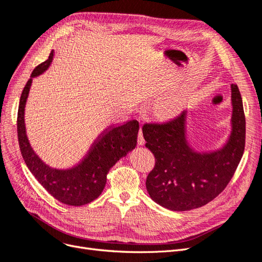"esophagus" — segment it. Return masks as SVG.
I'll return each mask as SVG.
<instances>
[{
  "instance_id": "obj_1",
  "label": "esophagus",
  "mask_w": 262,
  "mask_h": 262,
  "mask_svg": "<svg viewBox=\"0 0 262 262\" xmlns=\"http://www.w3.org/2000/svg\"><path fill=\"white\" fill-rule=\"evenodd\" d=\"M138 143H139V145H144V144H145V140H144L142 129H140V131H139V135H138Z\"/></svg>"
}]
</instances>
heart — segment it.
I'll return each instance as SVG.
<instances>
[{"instance_id":"obj_1","label":"heart","mask_w":262,"mask_h":262,"mask_svg":"<svg viewBox=\"0 0 262 262\" xmlns=\"http://www.w3.org/2000/svg\"><path fill=\"white\" fill-rule=\"evenodd\" d=\"M184 101L185 95L183 90L181 88H174L157 98L154 111L159 117L168 118V117L176 116L181 111Z\"/></svg>"}]
</instances>
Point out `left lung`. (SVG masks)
<instances>
[{
	"mask_svg": "<svg viewBox=\"0 0 262 262\" xmlns=\"http://www.w3.org/2000/svg\"><path fill=\"white\" fill-rule=\"evenodd\" d=\"M231 134L214 151L200 152L186 139L183 112L166 123H145V146L155 156V167L147 176L146 189L158 205L173 211H185L208 204L227 187L245 148L246 122L236 84L231 85Z\"/></svg>",
	"mask_w": 262,
	"mask_h": 262,
	"instance_id": "left-lung-1",
	"label": "left lung"
}]
</instances>
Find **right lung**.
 <instances>
[{
    "instance_id": "obj_1",
    "label": "right lung",
    "mask_w": 262,
    "mask_h": 262,
    "mask_svg": "<svg viewBox=\"0 0 262 262\" xmlns=\"http://www.w3.org/2000/svg\"><path fill=\"white\" fill-rule=\"evenodd\" d=\"M54 51L49 58L32 71L19 101L17 115V134L23 158L30 172L47 191L62 204L82 206L101 195L110 169L137 146L139 122L130 120L108 128L93 143L86 156L77 166L60 170L48 166L32 149L26 134L25 106L32 79L43 74L53 60Z\"/></svg>"
}]
</instances>
